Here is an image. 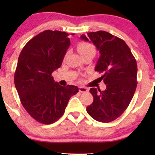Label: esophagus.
I'll return each instance as SVG.
<instances>
[{
	"label": "esophagus",
	"instance_id": "esophagus-1",
	"mask_svg": "<svg viewBox=\"0 0 155 155\" xmlns=\"http://www.w3.org/2000/svg\"><path fill=\"white\" fill-rule=\"evenodd\" d=\"M79 92H81V93L87 92H88V90L85 87H79Z\"/></svg>",
	"mask_w": 155,
	"mask_h": 155
}]
</instances>
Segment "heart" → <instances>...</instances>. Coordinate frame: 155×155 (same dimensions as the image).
Listing matches in <instances>:
<instances>
[{
	"label": "heart",
	"instance_id": "1",
	"mask_svg": "<svg viewBox=\"0 0 155 155\" xmlns=\"http://www.w3.org/2000/svg\"><path fill=\"white\" fill-rule=\"evenodd\" d=\"M77 48L82 57L87 55H92L94 56L96 54V48L94 46L88 42H80L78 44Z\"/></svg>",
	"mask_w": 155,
	"mask_h": 155
}]
</instances>
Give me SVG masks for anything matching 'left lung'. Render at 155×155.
<instances>
[{
    "instance_id": "1",
    "label": "left lung",
    "mask_w": 155,
    "mask_h": 155,
    "mask_svg": "<svg viewBox=\"0 0 155 155\" xmlns=\"http://www.w3.org/2000/svg\"><path fill=\"white\" fill-rule=\"evenodd\" d=\"M87 36L82 35L80 39L91 41L99 51L95 71L103 73L101 80L107 88L90 89L94 100L87 111L97 121L109 123L119 117L132 100L137 84L136 60L124 40L107 31L89 32Z\"/></svg>"
}]
</instances>
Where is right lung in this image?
Here are the masks:
<instances>
[{
	"label": "right lung",
	"mask_w": 155,
	"mask_h": 155,
	"mask_svg": "<svg viewBox=\"0 0 155 155\" xmlns=\"http://www.w3.org/2000/svg\"><path fill=\"white\" fill-rule=\"evenodd\" d=\"M68 35L61 31H42L27 42L19 56L15 85L23 107L41 124L57 121L71 97L78 92V87L61 86L52 76L71 45Z\"/></svg>",
	"instance_id": "obj_1"
}]
</instances>
